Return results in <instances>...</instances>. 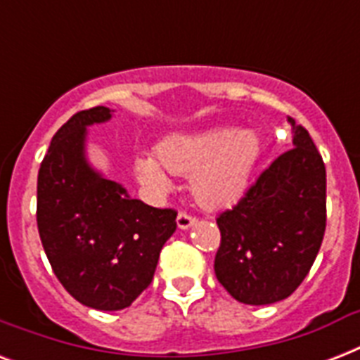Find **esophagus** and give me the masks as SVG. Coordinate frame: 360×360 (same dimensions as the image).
Returning <instances> with one entry per match:
<instances>
[{
	"mask_svg": "<svg viewBox=\"0 0 360 360\" xmlns=\"http://www.w3.org/2000/svg\"><path fill=\"white\" fill-rule=\"evenodd\" d=\"M194 224H196V219H194L192 214L183 213V211L177 214V228H179V230H188V228H192Z\"/></svg>",
	"mask_w": 360,
	"mask_h": 360,
	"instance_id": "1",
	"label": "esophagus"
}]
</instances>
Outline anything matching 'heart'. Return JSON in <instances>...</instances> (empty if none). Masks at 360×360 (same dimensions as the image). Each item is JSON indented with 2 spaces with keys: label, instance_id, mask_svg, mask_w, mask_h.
I'll return each instance as SVG.
<instances>
[{
  "label": "heart",
  "instance_id": "heart-1",
  "mask_svg": "<svg viewBox=\"0 0 360 360\" xmlns=\"http://www.w3.org/2000/svg\"><path fill=\"white\" fill-rule=\"evenodd\" d=\"M158 158H136L138 179L157 192L172 186L170 174L191 175L192 194L205 207H226L236 203L250 185L252 172L262 155L259 136L252 129L211 127L177 134L164 140Z\"/></svg>",
  "mask_w": 360,
  "mask_h": 360
}]
</instances>
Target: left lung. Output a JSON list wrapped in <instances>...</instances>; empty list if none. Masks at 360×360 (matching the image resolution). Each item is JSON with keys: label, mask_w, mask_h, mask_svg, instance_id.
<instances>
[{"label": "left lung", "mask_w": 360, "mask_h": 360, "mask_svg": "<svg viewBox=\"0 0 360 360\" xmlns=\"http://www.w3.org/2000/svg\"><path fill=\"white\" fill-rule=\"evenodd\" d=\"M288 121L293 149L280 155L217 219L214 274L245 304H273L290 297L312 267L325 236L323 158L308 130Z\"/></svg>", "instance_id": "8db88e82"}]
</instances>
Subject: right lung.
Returning a JSON list of instances; mask_svg holds the SVG:
<instances>
[{
  "instance_id": "1",
  "label": "right lung",
  "mask_w": 360,
  "mask_h": 360,
  "mask_svg": "<svg viewBox=\"0 0 360 360\" xmlns=\"http://www.w3.org/2000/svg\"><path fill=\"white\" fill-rule=\"evenodd\" d=\"M114 110H84L53 134L37 179V226L53 274L76 301L123 310L151 284L174 209L132 200L86 157L87 127Z\"/></svg>"
}]
</instances>
